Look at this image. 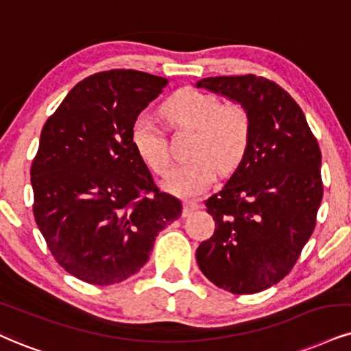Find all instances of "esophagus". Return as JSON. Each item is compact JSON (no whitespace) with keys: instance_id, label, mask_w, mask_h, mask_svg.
Listing matches in <instances>:
<instances>
[{"instance_id":"esophagus-1","label":"esophagus","mask_w":351,"mask_h":351,"mask_svg":"<svg viewBox=\"0 0 351 351\" xmlns=\"http://www.w3.org/2000/svg\"><path fill=\"white\" fill-rule=\"evenodd\" d=\"M200 208V205L195 202H185L184 203V210H182V216H189L190 213H193V211Z\"/></svg>"}]
</instances>
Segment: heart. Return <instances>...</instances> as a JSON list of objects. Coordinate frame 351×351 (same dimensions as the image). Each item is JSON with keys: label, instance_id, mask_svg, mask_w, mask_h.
Listing matches in <instances>:
<instances>
[{"label": "heart", "instance_id": "1", "mask_svg": "<svg viewBox=\"0 0 351 351\" xmlns=\"http://www.w3.org/2000/svg\"><path fill=\"white\" fill-rule=\"evenodd\" d=\"M162 114L171 125L195 130L193 159L172 169L162 182L164 189L177 197L205 193L215 184L219 169L231 172L247 151L250 120L239 104H219L211 94L185 88L164 102ZM130 140L154 174H166L171 164L167 141L149 117L140 115L133 122Z\"/></svg>", "mask_w": 351, "mask_h": 351}]
</instances>
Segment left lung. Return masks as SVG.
Wrapping results in <instances>:
<instances>
[{
  "instance_id": "left-lung-1",
  "label": "left lung",
  "mask_w": 351,
  "mask_h": 351,
  "mask_svg": "<svg viewBox=\"0 0 351 351\" xmlns=\"http://www.w3.org/2000/svg\"><path fill=\"white\" fill-rule=\"evenodd\" d=\"M197 88L245 109L250 140L226 185L205 202L215 234L197 249L202 274L218 288L252 295L283 280L315 226L322 200L319 143L301 107L265 77H203Z\"/></svg>"
}]
</instances>
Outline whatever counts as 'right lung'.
Masks as SVG:
<instances>
[{
	"label": "right lung",
	"instance_id": "add662e5",
	"mask_svg": "<svg viewBox=\"0 0 351 351\" xmlns=\"http://www.w3.org/2000/svg\"><path fill=\"white\" fill-rule=\"evenodd\" d=\"M167 83L135 70L96 73L43 125L30 167L34 216L55 261L86 283L135 275L159 231L182 215L130 140L133 122Z\"/></svg>",
	"mask_w": 351,
	"mask_h": 351
}]
</instances>
